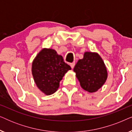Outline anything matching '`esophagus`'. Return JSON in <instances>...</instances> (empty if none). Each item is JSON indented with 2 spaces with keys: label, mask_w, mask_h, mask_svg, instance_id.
I'll use <instances>...</instances> for the list:
<instances>
[{
  "label": "esophagus",
  "mask_w": 132,
  "mask_h": 132,
  "mask_svg": "<svg viewBox=\"0 0 132 132\" xmlns=\"http://www.w3.org/2000/svg\"><path fill=\"white\" fill-rule=\"evenodd\" d=\"M75 62H72V63H71V64H70V66H71V68H73L74 67H75Z\"/></svg>",
  "instance_id": "esophagus-1"
}]
</instances>
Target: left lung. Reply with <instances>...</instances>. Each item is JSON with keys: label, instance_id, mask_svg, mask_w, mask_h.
Returning a JSON list of instances; mask_svg holds the SVG:
<instances>
[{"label": "left lung", "instance_id": "left-lung-1", "mask_svg": "<svg viewBox=\"0 0 132 132\" xmlns=\"http://www.w3.org/2000/svg\"><path fill=\"white\" fill-rule=\"evenodd\" d=\"M73 71L81 87L89 93L98 91L108 78L104 61L96 52H85L83 59L78 61Z\"/></svg>", "mask_w": 132, "mask_h": 132}]
</instances>
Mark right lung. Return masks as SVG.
<instances>
[{
	"label": "right lung",
	"mask_w": 132,
	"mask_h": 132,
	"mask_svg": "<svg viewBox=\"0 0 132 132\" xmlns=\"http://www.w3.org/2000/svg\"><path fill=\"white\" fill-rule=\"evenodd\" d=\"M71 68L53 48H43L34 58L32 74L38 88L46 95L58 89L59 82Z\"/></svg>",
	"instance_id": "add662e5"
}]
</instances>
